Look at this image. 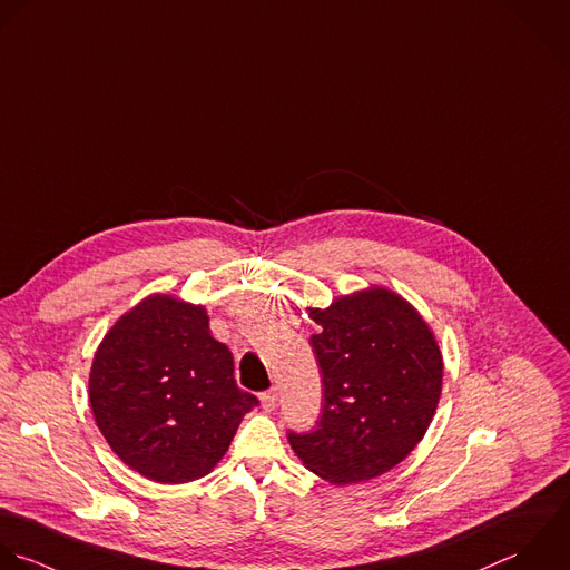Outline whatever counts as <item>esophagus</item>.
<instances>
[{"label": "esophagus", "instance_id": "obj_1", "mask_svg": "<svg viewBox=\"0 0 570 570\" xmlns=\"http://www.w3.org/2000/svg\"><path fill=\"white\" fill-rule=\"evenodd\" d=\"M259 400H262V406H264L266 411H273L275 404H277V391H275V389L264 391V393L259 395Z\"/></svg>", "mask_w": 570, "mask_h": 570}]
</instances>
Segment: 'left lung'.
<instances>
[{
	"label": "left lung",
	"mask_w": 570,
	"mask_h": 570,
	"mask_svg": "<svg viewBox=\"0 0 570 570\" xmlns=\"http://www.w3.org/2000/svg\"><path fill=\"white\" fill-rule=\"evenodd\" d=\"M324 406L311 433H288L308 471L357 484L397 466L424 438L442 395V351L422 315L389 288L311 308Z\"/></svg>",
	"instance_id": "1"
}]
</instances>
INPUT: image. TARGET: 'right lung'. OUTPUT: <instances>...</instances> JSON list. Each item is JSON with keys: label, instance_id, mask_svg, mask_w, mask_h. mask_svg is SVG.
Returning <instances> with one entry per match:
<instances>
[{"label": "right lung", "instance_id": "1", "mask_svg": "<svg viewBox=\"0 0 570 570\" xmlns=\"http://www.w3.org/2000/svg\"><path fill=\"white\" fill-rule=\"evenodd\" d=\"M202 306L150 295L101 340L88 377L92 417L117 458L159 484L208 475L257 397L237 389Z\"/></svg>", "mask_w": 570, "mask_h": 570}]
</instances>
